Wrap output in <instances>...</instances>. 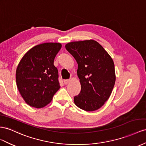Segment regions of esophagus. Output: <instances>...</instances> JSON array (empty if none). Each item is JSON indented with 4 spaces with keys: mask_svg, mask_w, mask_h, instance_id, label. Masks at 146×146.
<instances>
[{
    "mask_svg": "<svg viewBox=\"0 0 146 146\" xmlns=\"http://www.w3.org/2000/svg\"><path fill=\"white\" fill-rule=\"evenodd\" d=\"M70 82V80H64V83L65 85L68 84Z\"/></svg>",
    "mask_w": 146,
    "mask_h": 146,
    "instance_id": "obj_1",
    "label": "esophagus"
}]
</instances>
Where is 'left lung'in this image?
Segmentation results:
<instances>
[{"label": "left lung", "mask_w": 146, "mask_h": 146, "mask_svg": "<svg viewBox=\"0 0 146 146\" xmlns=\"http://www.w3.org/2000/svg\"><path fill=\"white\" fill-rule=\"evenodd\" d=\"M65 47L78 64L81 91L74 98L75 104L86 111L99 109L109 99L115 85L112 58L94 40L69 42Z\"/></svg>", "instance_id": "1"}]
</instances>
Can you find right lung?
Instances as JSON below:
<instances>
[{
    "mask_svg": "<svg viewBox=\"0 0 146 146\" xmlns=\"http://www.w3.org/2000/svg\"><path fill=\"white\" fill-rule=\"evenodd\" d=\"M61 46L60 43L37 45L19 62L16 71L17 85L25 101L31 107H45L60 89L58 71L53 62Z\"/></svg>",
    "mask_w": 146,
    "mask_h": 146,
    "instance_id": "right-lung-1",
    "label": "right lung"
}]
</instances>
